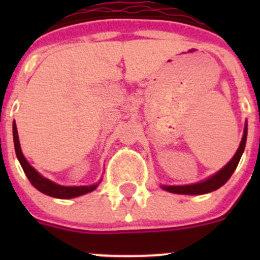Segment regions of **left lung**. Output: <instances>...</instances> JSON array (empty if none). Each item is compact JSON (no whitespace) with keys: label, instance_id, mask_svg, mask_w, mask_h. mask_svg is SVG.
Wrapping results in <instances>:
<instances>
[{"label":"left lung","instance_id":"left-lung-1","mask_svg":"<svg viewBox=\"0 0 260 260\" xmlns=\"http://www.w3.org/2000/svg\"><path fill=\"white\" fill-rule=\"evenodd\" d=\"M246 138H247V125L245 126V132H243L242 141H241L240 147H238L237 152L233 156L231 161L222 168L221 171H219L212 177L207 178L203 182L194 183V185H185V186H162V189L167 190L169 192H174V194H189V195H201V194H207V192L215 191L219 187H221L226 181L231 178L233 172L236 171L240 158L242 156L245 146H246Z\"/></svg>","mask_w":260,"mask_h":260}]
</instances>
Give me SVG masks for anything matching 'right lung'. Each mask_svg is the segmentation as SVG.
Returning a JSON list of instances; mask_svg holds the SVG:
<instances>
[{
    "label": "right lung",
    "instance_id": "add662e5",
    "mask_svg": "<svg viewBox=\"0 0 260 260\" xmlns=\"http://www.w3.org/2000/svg\"><path fill=\"white\" fill-rule=\"evenodd\" d=\"M13 138H14V147H15V153H17V157L19 160L20 165H22L23 171L26 173L27 178L29 180V182L35 186L39 191H41L43 194L49 195L53 198H59V199H70L75 198V197H79V195L87 194V192H91L98 187L99 183L92 186H61L57 185V183L52 182V181L47 180L43 176L38 173V172L28 164L24 156H23L22 150H20L19 144V138H18V132L15 122L13 123Z\"/></svg>",
    "mask_w": 260,
    "mask_h": 260
}]
</instances>
